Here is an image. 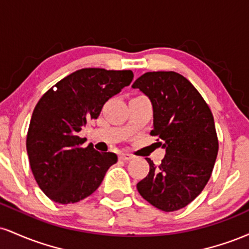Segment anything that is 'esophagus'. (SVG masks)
<instances>
[{
	"label": "esophagus",
	"instance_id": "esophagus-1",
	"mask_svg": "<svg viewBox=\"0 0 249 249\" xmlns=\"http://www.w3.org/2000/svg\"><path fill=\"white\" fill-rule=\"evenodd\" d=\"M132 158H133V157L131 156V154H128V153H122L121 157H119V159H121V160H124V161L131 160Z\"/></svg>",
	"mask_w": 249,
	"mask_h": 249
}]
</instances>
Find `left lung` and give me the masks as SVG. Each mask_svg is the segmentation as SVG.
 <instances>
[{"mask_svg": "<svg viewBox=\"0 0 249 249\" xmlns=\"http://www.w3.org/2000/svg\"><path fill=\"white\" fill-rule=\"evenodd\" d=\"M132 88L150 98V134L158 137L157 144L166 148L158 166L146 158L150 172L137 184V190L158 210L178 211L202 192L212 176L219 150L212 111L192 83L174 71L146 72Z\"/></svg>", "mask_w": 249, "mask_h": 249, "instance_id": "8db88e82", "label": "left lung"}]
</instances>
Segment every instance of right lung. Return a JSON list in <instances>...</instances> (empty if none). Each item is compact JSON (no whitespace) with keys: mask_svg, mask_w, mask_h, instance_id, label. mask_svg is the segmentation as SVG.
<instances>
[{"mask_svg":"<svg viewBox=\"0 0 249 249\" xmlns=\"http://www.w3.org/2000/svg\"><path fill=\"white\" fill-rule=\"evenodd\" d=\"M133 79L131 70L87 68L64 77L41 97L27 133L31 172L48 198L75 204L91 196L118 158L82 147L78 136L90 119H97L104 104Z\"/></svg>","mask_w":249,"mask_h":249,"instance_id":"right-lung-1","label":"right lung"}]
</instances>
